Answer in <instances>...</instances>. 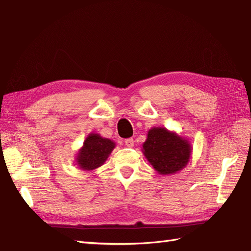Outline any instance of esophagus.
<instances>
[{"label":"esophagus","instance_id":"34e87169","mask_svg":"<svg viewBox=\"0 0 251 251\" xmlns=\"http://www.w3.org/2000/svg\"><path fill=\"white\" fill-rule=\"evenodd\" d=\"M125 144L126 147H133L134 146V141H133V138H126V140H125Z\"/></svg>","mask_w":251,"mask_h":251}]
</instances>
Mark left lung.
Here are the masks:
<instances>
[{
  "label": "left lung",
  "mask_w": 251,
  "mask_h": 251,
  "mask_svg": "<svg viewBox=\"0 0 251 251\" xmlns=\"http://www.w3.org/2000/svg\"><path fill=\"white\" fill-rule=\"evenodd\" d=\"M145 157L160 174H173L187 165L191 154L190 145L163 127L149 130L143 145Z\"/></svg>",
  "instance_id": "left-lung-1"
}]
</instances>
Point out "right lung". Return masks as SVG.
<instances>
[{
    "label": "right lung",
    "mask_w": 251,
    "mask_h": 251,
    "mask_svg": "<svg viewBox=\"0 0 251 251\" xmlns=\"http://www.w3.org/2000/svg\"><path fill=\"white\" fill-rule=\"evenodd\" d=\"M115 144L99 134H90L83 143L77 157V163L82 170H94L101 166L108 154L113 151Z\"/></svg>",
    "instance_id": "right-lung-1"
}]
</instances>
